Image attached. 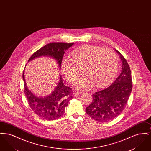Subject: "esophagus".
Returning <instances> with one entry per match:
<instances>
[{
    "mask_svg": "<svg viewBox=\"0 0 151 151\" xmlns=\"http://www.w3.org/2000/svg\"><path fill=\"white\" fill-rule=\"evenodd\" d=\"M81 94H82V92H75L74 93V96L75 97H77V96H80Z\"/></svg>",
    "mask_w": 151,
    "mask_h": 151,
    "instance_id": "34e87169",
    "label": "esophagus"
}]
</instances>
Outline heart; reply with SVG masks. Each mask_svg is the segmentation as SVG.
<instances>
[{"instance_id": "b5f03b06", "label": "heart", "mask_w": 151, "mask_h": 151, "mask_svg": "<svg viewBox=\"0 0 151 151\" xmlns=\"http://www.w3.org/2000/svg\"><path fill=\"white\" fill-rule=\"evenodd\" d=\"M71 56L72 59H62L61 68L71 84L80 78L83 70L86 77L75 84L79 89H86L94 84L98 87L105 86L115 78L118 72V58L109 49L88 45L74 50Z\"/></svg>"}]
</instances>
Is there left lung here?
Returning a JSON list of instances; mask_svg holds the SVG:
<instances>
[{"label": "left lung", "mask_w": 151, "mask_h": 151, "mask_svg": "<svg viewBox=\"0 0 151 151\" xmlns=\"http://www.w3.org/2000/svg\"><path fill=\"white\" fill-rule=\"evenodd\" d=\"M122 62L121 72L107 88L92 95L93 101L86 113L96 121L106 122L119 115L126 107L132 88L131 73L128 63L115 49Z\"/></svg>", "instance_id": "obj_1"}]
</instances>
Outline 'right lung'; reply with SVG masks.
Returning <instances> with one entry per match:
<instances>
[{"mask_svg":"<svg viewBox=\"0 0 151 151\" xmlns=\"http://www.w3.org/2000/svg\"><path fill=\"white\" fill-rule=\"evenodd\" d=\"M73 45V43H50L46 45L36 51L28 60V62L36 58L48 57L55 60L59 69L61 68V63L65 51ZM23 71L22 78L24 83V92L29 106L36 114L46 120H55L65 113V108L72 98V89L65 86L61 75L57 86L49 95L38 97L32 93L27 86Z\"/></svg>","mask_w":151,"mask_h":151,"instance_id":"1","label":"right lung"}]
</instances>
